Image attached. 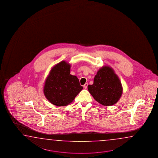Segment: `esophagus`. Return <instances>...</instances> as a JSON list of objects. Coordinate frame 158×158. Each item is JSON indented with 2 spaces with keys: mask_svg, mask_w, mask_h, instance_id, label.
I'll return each instance as SVG.
<instances>
[{
  "mask_svg": "<svg viewBox=\"0 0 158 158\" xmlns=\"http://www.w3.org/2000/svg\"><path fill=\"white\" fill-rule=\"evenodd\" d=\"M87 86H88V84H87V83H86V84H85L84 85V88H85V89H87Z\"/></svg>",
  "mask_w": 158,
  "mask_h": 158,
  "instance_id": "34e87169",
  "label": "esophagus"
}]
</instances>
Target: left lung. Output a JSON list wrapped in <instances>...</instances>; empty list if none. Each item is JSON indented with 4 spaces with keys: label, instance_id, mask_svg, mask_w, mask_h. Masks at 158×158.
I'll list each match as a JSON object with an SVG mask.
<instances>
[{
    "label": "left lung",
    "instance_id": "1",
    "mask_svg": "<svg viewBox=\"0 0 158 158\" xmlns=\"http://www.w3.org/2000/svg\"><path fill=\"white\" fill-rule=\"evenodd\" d=\"M96 102L104 105L116 104L123 93L121 82L113 68L104 66L99 69L94 79V84L87 86Z\"/></svg>",
    "mask_w": 158,
    "mask_h": 158
}]
</instances>
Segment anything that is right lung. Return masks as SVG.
<instances>
[{
	"label": "right lung",
	"mask_w": 158,
	"mask_h": 158,
	"mask_svg": "<svg viewBox=\"0 0 158 158\" xmlns=\"http://www.w3.org/2000/svg\"><path fill=\"white\" fill-rule=\"evenodd\" d=\"M70 64L63 60L54 65L47 77L44 94L53 105L67 106L83 89L78 78L70 74Z\"/></svg>",
	"instance_id": "add662e5"
}]
</instances>
